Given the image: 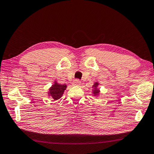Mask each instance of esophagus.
Wrapping results in <instances>:
<instances>
[{"label":"esophagus","instance_id":"1","mask_svg":"<svg viewBox=\"0 0 154 154\" xmlns=\"http://www.w3.org/2000/svg\"><path fill=\"white\" fill-rule=\"evenodd\" d=\"M81 85V82L79 79H75L73 82V85H77V86H79Z\"/></svg>","mask_w":154,"mask_h":154}]
</instances>
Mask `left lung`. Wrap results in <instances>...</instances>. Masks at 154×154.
<instances>
[{"instance_id":"1","label":"left lung","mask_w":154,"mask_h":154,"mask_svg":"<svg viewBox=\"0 0 154 154\" xmlns=\"http://www.w3.org/2000/svg\"><path fill=\"white\" fill-rule=\"evenodd\" d=\"M98 82H96L94 83V85H93L92 88L94 87V89L93 90V94L94 96H98L99 94V92H100V90L98 88Z\"/></svg>"}]
</instances>
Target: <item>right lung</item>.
<instances>
[{
	"label": "right lung",
	"instance_id": "obj_1",
	"mask_svg": "<svg viewBox=\"0 0 154 154\" xmlns=\"http://www.w3.org/2000/svg\"><path fill=\"white\" fill-rule=\"evenodd\" d=\"M66 88V85L65 84H59V83L55 82L54 85L49 88V96L54 99V100H58L59 98L62 97L63 95L64 90Z\"/></svg>",
	"mask_w": 154,
	"mask_h": 154
}]
</instances>
